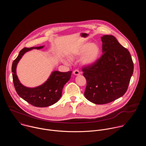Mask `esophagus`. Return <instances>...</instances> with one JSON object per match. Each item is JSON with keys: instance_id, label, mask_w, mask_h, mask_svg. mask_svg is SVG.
<instances>
[{"instance_id": "1", "label": "esophagus", "mask_w": 146, "mask_h": 146, "mask_svg": "<svg viewBox=\"0 0 146 146\" xmlns=\"http://www.w3.org/2000/svg\"><path fill=\"white\" fill-rule=\"evenodd\" d=\"M73 74H74V75H76V76H77V75H79L80 73L79 70H77V69H76V70H75L73 71Z\"/></svg>"}]
</instances>
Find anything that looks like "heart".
<instances>
[{
  "mask_svg": "<svg viewBox=\"0 0 146 146\" xmlns=\"http://www.w3.org/2000/svg\"><path fill=\"white\" fill-rule=\"evenodd\" d=\"M100 54V48L96 43H86L81 45L78 50L70 56L71 59L81 58V64L86 66H90L96 63ZM64 64L69 65L68 60H64Z\"/></svg>",
  "mask_w": 146,
  "mask_h": 146,
  "instance_id": "1",
  "label": "heart"
}]
</instances>
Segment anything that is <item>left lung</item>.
I'll return each mask as SVG.
<instances>
[{"label": "left lung", "instance_id": "obj_1", "mask_svg": "<svg viewBox=\"0 0 146 146\" xmlns=\"http://www.w3.org/2000/svg\"><path fill=\"white\" fill-rule=\"evenodd\" d=\"M102 55L94 65L82 68L87 80L85 97L102 105L122 96L127 91L133 72L129 51L113 35H103Z\"/></svg>", "mask_w": 146, "mask_h": 146}]
</instances>
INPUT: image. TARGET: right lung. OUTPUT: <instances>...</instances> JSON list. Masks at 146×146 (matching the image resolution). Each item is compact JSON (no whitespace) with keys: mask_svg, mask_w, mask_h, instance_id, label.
Wrapping results in <instances>:
<instances>
[{"mask_svg":"<svg viewBox=\"0 0 146 146\" xmlns=\"http://www.w3.org/2000/svg\"><path fill=\"white\" fill-rule=\"evenodd\" d=\"M44 46L24 48L20 51L13 61L11 71L13 83L18 95L31 105L38 108H45L56 103L62 96V92L66 83L70 80L72 71L60 72L53 71L43 84L34 88L27 87L20 82L16 73L17 64L23 56L33 49H41Z\"/></svg>","mask_w":146,"mask_h":146,"instance_id":"add662e5","label":"right lung"}]
</instances>
